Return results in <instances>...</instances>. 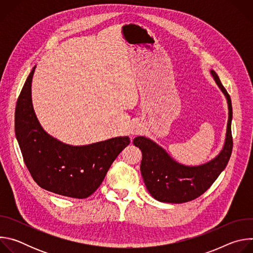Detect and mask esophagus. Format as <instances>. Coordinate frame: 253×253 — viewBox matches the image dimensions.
<instances>
[{
	"label": "esophagus",
	"mask_w": 253,
	"mask_h": 253,
	"mask_svg": "<svg viewBox=\"0 0 253 253\" xmlns=\"http://www.w3.org/2000/svg\"><path fill=\"white\" fill-rule=\"evenodd\" d=\"M141 131V129H140V127L139 126H137V125H134L133 127H132V130H131V133L132 134H138L139 132Z\"/></svg>",
	"instance_id": "esophagus-1"
}]
</instances>
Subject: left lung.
I'll return each mask as SVG.
<instances>
[{"mask_svg": "<svg viewBox=\"0 0 253 253\" xmlns=\"http://www.w3.org/2000/svg\"><path fill=\"white\" fill-rule=\"evenodd\" d=\"M216 84L224 93L228 103V123L223 149L213 160L199 166H185L173 160L152 140L138 136L133 144L142 151L141 174L149 193L158 201L184 203L202 195L226 167L232 152L231 134L232 106L226 89L213 70L210 71Z\"/></svg>", "mask_w": 253, "mask_h": 253, "instance_id": "8db88e82", "label": "left lung"}]
</instances>
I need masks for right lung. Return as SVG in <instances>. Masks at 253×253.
<instances>
[{
	"mask_svg": "<svg viewBox=\"0 0 253 253\" xmlns=\"http://www.w3.org/2000/svg\"><path fill=\"white\" fill-rule=\"evenodd\" d=\"M33 68L16 106L15 130L24 162L35 182L53 193L87 198L101 185L111 164L130 144L116 137L85 146H71L50 136L41 127L31 98Z\"/></svg>",
	"mask_w": 253,
	"mask_h": 253,
	"instance_id": "right-lung-1",
	"label": "right lung"
}]
</instances>
